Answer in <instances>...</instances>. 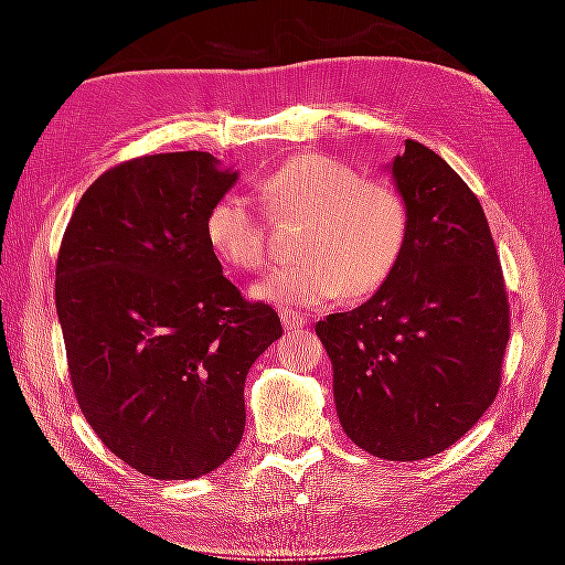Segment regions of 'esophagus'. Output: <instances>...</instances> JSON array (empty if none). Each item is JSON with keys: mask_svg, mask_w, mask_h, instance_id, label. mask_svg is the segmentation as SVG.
Masks as SVG:
<instances>
[{"mask_svg": "<svg viewBox=\"0 0 565 565\" xmlns=\"http://www.w3.org/2000/svg\"><path fill=\"white\" fill-rule=\"evenodd\" d=\"M281 321H284V329H301L303 323H306V319L301 317V313H296V311H291V309H281Z\"/></svg>", "mask_w": 565, "mask_h": 565, "instance_id": "obj_1", "label": "esophagus"}]
</instances>
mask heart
Instances as JSON below:
<instances>
[{"mask_svg":"<svg viewBox=\"0 0 565 565\" xmlns=\"http://www.w3.org/2000/svg\"><path fill=\"white\" fill-rule=\"evenodd\" d=\"M259 194L274 222H303L294 242L299 259L266 274L254 286L259 299L279 306H319L339 294L363 299L398 269L411 206L394 181L329 154H299L266 174ZM204 236L232 269L252 271L266 259V216L238 194L214 199Z\"/></svg>","mask_w":565,"mask_h":565,"instance_id":"heart-1","label":"heart"}]
</instances>
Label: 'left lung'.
<instances>
[{
    "label": "left lung",
    "instance_id": "1",
    "mask_svg": "<svg viewBox=\"0 0 565 565\" xmlns=\"http://www.w3.org/2000/svg\"><path fill=\"white\" fill-rule=\"evenodd\" d=\"M411 234L394 276L317 333L333 363L343 431L386 461L454 446L501 388L511 306L478 196L414 139L394 159Z\"/></svg>",
    "mask_w": 565,
    "mask_h": 565
}]
</instances>
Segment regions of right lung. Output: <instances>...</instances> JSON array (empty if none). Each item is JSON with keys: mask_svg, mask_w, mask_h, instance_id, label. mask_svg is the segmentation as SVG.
I'll use <instances>...</instances> for the list:
<instances>
[{"mask_svg": "<svg viewBox=\"0 0 565 565\" xmlns=\"http://www.w3.org/2000/svg\"><path fill=\"white\" fill-rule=\"evenodd\" d=\"M234 181L209 151L121 161L84 191L56 256L82 414L114 456L161 481L199 478L236 451L248 369L284 333L204 236L206 209Z\"/></svg>", "mask_w": 565, "mask_h": 565, "instance_id": "1", "label": "right lung"}]
</instances>
